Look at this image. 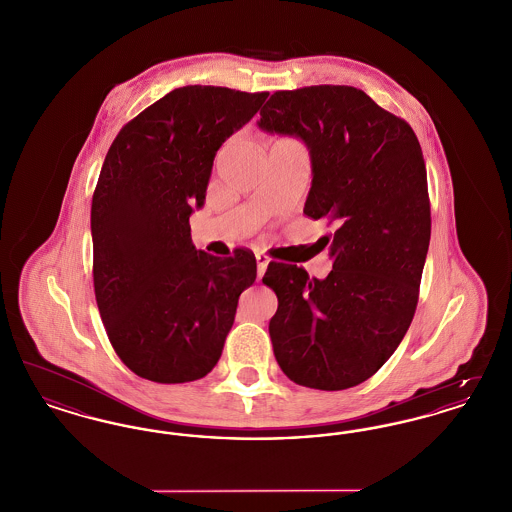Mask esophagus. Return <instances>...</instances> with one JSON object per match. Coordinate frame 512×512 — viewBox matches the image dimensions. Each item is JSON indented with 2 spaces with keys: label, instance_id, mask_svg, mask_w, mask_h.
Returning a JSON list of instances; mask_svg holds the SVG:
<instances>
[{
  "label": "esophagus",
  "instance_id": "1",
  "mask_svg": "<svg viewBox=\"0 0 512 512\" xmlns=\"http://www.w3.org/2000/svg\"><path fill=\"white\" fill-rule=\"evenodd\" d=\"M255 259H257V276H259V278H263V274H265V270H267L270 259H268L265 253H257V255H255Z\"/></svg>",
  "mask_w": 512,
  "mask_h": 512
}]
</instances>
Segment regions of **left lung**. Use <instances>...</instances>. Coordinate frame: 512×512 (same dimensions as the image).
I'll return each instance as SVG.
<instances>
[{
  "label": "left lung",
  "instance_id": "obj_1",
  "mask_svg": "<svg viewBox=\"0 0 512 512\" xmlns=\"http://www.w3.org/2000/svg\"><path fill=\"white\" fill-rule=\"evenodd\" d=\"M257 126L305 144L313 182L303 213L338 226L324 280L268 265L274 357L299 386H359L393 355L416 309L432 230L422 149L407 122L351 86L276 92Z\"/></svg>",
  "mask_w": 512,
  "mask_h": 512
}]
</instances>
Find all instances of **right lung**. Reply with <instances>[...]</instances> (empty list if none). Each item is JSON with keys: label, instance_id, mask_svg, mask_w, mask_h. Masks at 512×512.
Masks as SVG:
<instances>
[{"label": "right lung", "instance_id": "add662e5", "mask_svg": "<svg viewBox=\"0 0 512 512\" xmlns=\"http://www.w3.org/2000/svg\"><path fill=\"white\" fill-rule=\"evenodd\" d=\"M267 92L184 86L128 122L109 147L92 199L94 290L122 363L159 384L194 382L219 363L255 255L195 249L190 217L205 203L220 146Z\"/></svg>", "mask_w": 512, "mask_h": 512}]
</instances>
